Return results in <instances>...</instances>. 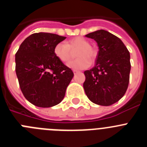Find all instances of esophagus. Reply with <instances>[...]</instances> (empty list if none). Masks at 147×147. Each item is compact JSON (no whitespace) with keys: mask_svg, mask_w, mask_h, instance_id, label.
Returning <instances> with one entry per match:
<instances>
[{"mask_svg":"<svg viewBox=\"0 0 147 147\" xmlns=\"http://www.w3.org/2000/svg\"><path fill=\"white\" fill-rule=\"evenodd\" d=\"M73 72H74V74H76V73H78V72H79V71H76V70H74V71H73Z\"/></svg>","mask_w":147,"mask_h":147,"instance_id":"34e87169","label":"esophagus"}]
</instances>
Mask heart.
<instances>
[{"mask_svg":"<svg viewBox=\"0 0 147 147\" xmlns=\"http://www.w3.org/2000/svg\"><path fill=\"white\" fill-rule=\"evenodd\" d=\"M76 49L75 56L76 58L67 64L70 67L74 69H85L89 67L91 62L89 59H93L95 51L90 46L88 40L81 37H76L70 40L68 42H59L55 45L54 53L56 57L62 62H67L71 57V50Z\"/></svg>","mask_w":147,"mask_h":147,"instance_id":"heart-1","label":"heart"}]
</instances>
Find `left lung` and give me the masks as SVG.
Here are the masks:
<instances>
[{"label":"left lung","mask_w":147,"mask_h":147,"mask_svg":"<svg viewBox=\"0 0 147 147\" xmlns=\"http://www.w3.org/2000/svg\"><path fill=\"white\" fill-rule=\"evenodd\" d=\"M98 46L96 65L84 72L85 93L93 103L110 106L124 96L129 81L130 55L121 40L101 29L85 35Z\"/></svg>","instance_id":"obj_1"}]
</instances>
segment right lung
Returning a JSON list of instances; mask_svg holds the SVG:
<instances>
[{"label": "right lung", "instance_id": "obj_1", "mask_svg": "<svg viewBox=\"0 0 147 147\" xmlns=\"http://www.w3.org/2000/svg\"><path fill=\"white\" fill-rule=\"evenodd\" d=\"M65 37L40 32L30 35L15 54V71L25 98L40 107H51L64 98L74 76L56 57L54 49Z\"/></svg>", "mask_w": 147, "mask_h": 147}]
</instances>
